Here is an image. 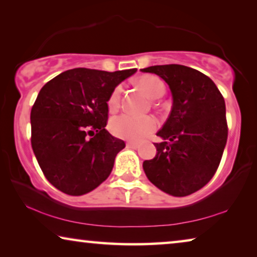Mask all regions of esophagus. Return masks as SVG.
I'll return each mask as SVG.
<instances>
[{
    "label": "esophagus",
    "mask_w": 257,
    "mask_h": 257,
    "mask_svg": "<svg viewBox=\"0 0 257 257\" xmlns=\"http://www.w3.org/2000/svg\"><path fill=\"white\" fill-rule=\"evenodd\" d=\"M127 148L137 149L138 148V143H137V142H127Z\"/></svg>",
    "instance_id": "esophagus-1"
}]
</instances>
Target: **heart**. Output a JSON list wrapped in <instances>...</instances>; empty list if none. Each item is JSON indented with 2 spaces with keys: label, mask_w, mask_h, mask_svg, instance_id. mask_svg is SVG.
<instances>
[{
  "label": "heart",
  "mask_w": 257,
  "mask_h": 257,
  "mask_svg": "<svg viewBox=\"0 0 257 257\" xmlns=\"http://www.w3.org/2000/svg\"><path fill=\"white\" fill-rule=\"evenodd\" d=\"M137 84L145 92V95L151 99L159 98L166 91V85L156 75H142L137 79ZM122 87L119 84L109 93L107 99V106L109 111H116L120 106ZM158 122L156 117L135 116L130 114H121L114 116L109 122V128L114 135L129 141H141L152 134L157 129Z\"/></svg>",
  "instance_id": "1"
}]
</instances>
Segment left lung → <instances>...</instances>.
<instances>
[{
	"label": "left lung",
	"instance_id": "8db88e82",
	"mask_svg": "<svg viewBox=\"0 0 257 257\" xmlns=\"http://www.w3.org/2000/svg\"><path fill=\"white\" fill-rule=\"evenodd\" d=\"M168 83L173 107L157 133L156 157L143 162L152 184L174 197L205 186L216 173L227 140L225 101L210 77L183 65L142 68Z\"/></svg>",
	"mask_w": 257,
	"mask_h": 257
}]
</instances>
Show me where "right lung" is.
<instances>
[{
	"mask_svg": "<svg viewBox=\"0 0 257 257\" xmlns=\"http://www.w3.org/2000/svg\"><path fill=\"white\" fill-rule=\"evenodd\" d=\"M137 68H73L41 89L31 111L32 149L47 180L68 195L99 186L124 142L106 130L111 91Z\"/></svg>",
	"mask_w": 257,
	"mask_h": 257,
	"instance_id": "obj_1",
	"label": "right lung"
}]
</instances>
